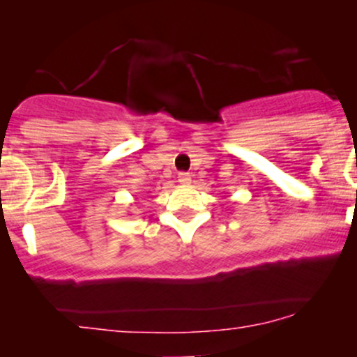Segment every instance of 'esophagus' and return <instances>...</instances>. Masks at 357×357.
<instances>
[{"label": "esophagus", "instance_id": "1", "mask_svg": "<svg viewBox=\"0 0 357 357\" xmlns=\"http://www.w3.org/2000/svg\"><path fill=\"white\" fill-rule=\"evenodd\" d=\"M178 181L181 184H190L191 183V174L190 173H179Z\"/></svg>", "mask_w": 357, "mask_h": 357}]
</instances>
